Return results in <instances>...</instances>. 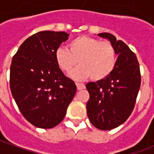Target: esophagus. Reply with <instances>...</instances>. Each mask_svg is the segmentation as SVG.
Returning <instances> with one entry per match:
<instances>
[{"label": "esophagus", "instance_id": "obj_1", "mask_svg": "<svg viewBox=\"0 0 154 154\" xmlns=\"http://www.w3.org/2000/svg\"><path fill=\"white\" fill-rule=\"evenodd\" d=\"M76 85H77V90H82V89L85 88V85H84L83 83H79V82H77Z\"/></svg>", "mask_w": 154, "mask_h": 154}]
</instances>
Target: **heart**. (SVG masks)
I'll list each match as a JSON object with an SVG mask.
<instances>
[{
  "instance_id": "b5f03b06",
  "label": "heart",
  "mask_w": 154,
  "mask_h": 154,
  "mask_svg": "<svg viewBox=\"0 0 154 154\" xmlns=\"http://www.w3.org/2000/svg\"><path fill=\"white\" fill-rule=\"evenodd\" d=\"M66 48H57L55 58L58 67L65 72H70L78 63L79 67L70 74L75 80L91 77L93 81H100L110 75L116 63V52L109 41H100L88 36L77 37Z\"/></svg>"
}]
</instances>
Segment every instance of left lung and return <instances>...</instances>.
<instances>
[{
	"label": "left lung",
	"instance_id": "left-lung-1",
	"mask_svg": "<svg viewBox=\"0 0 154 154\" xmlns=\"http://www.w3.org/2000/svg\"><path fill=\"white\" fill-rule=\"evenodd\" d=\"M98 36L109 39L118 58L112 72L105 79L86 85L90 95L87 112L91 123L101 130H110L125 122L132 113L139 93L141 76L134 53L110 33Z\"/></svg>",
	"mask_w": 154,
	"mask_h": 154
}]
</instances>
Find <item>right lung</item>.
Masks as SVG:
<instances>
[{
    "label": "right lung",
    "mask_w": 154,
    "mask_h": 154,
    "mask_svg": "<svg viewBox=\"0 0 154 154\" xmlns=\"http://www.w3.org/2000/svg\"><path fill=\"white\" fill-rule=\"evenodd\" d=\"M68 36L66 32L36 33L24 41L12 58V97L23 116L38 128L51 129L62 122L77 91L55 58Z\"/></svg>",
    "instance_id": "right-lung-1"
}]
</instances>
